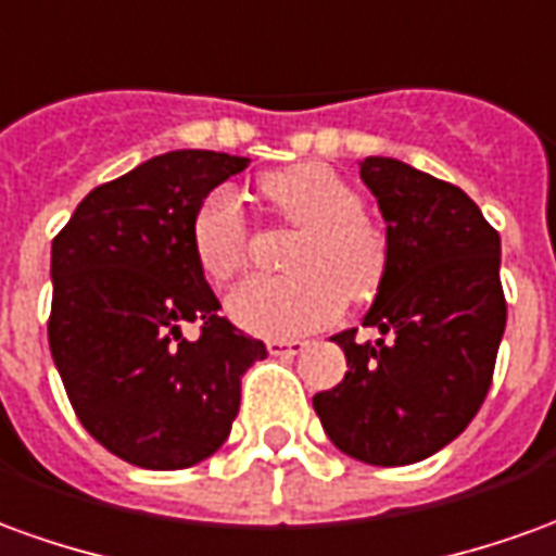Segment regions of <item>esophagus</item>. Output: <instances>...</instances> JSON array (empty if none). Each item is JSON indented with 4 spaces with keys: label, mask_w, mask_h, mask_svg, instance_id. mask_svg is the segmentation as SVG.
Listing matches in <instances>:
<instances>
[{
    "label": "esophagus",
    "mask_w": 556,
    "mask_h": 556,
    "mask_svg": "<svg viewBox=\"0 0 556 556\" xmlns=\"http://www.w3.org/2000/svg\"><path fill=\"white\" fill-rule=\"evenodd\" d=\"M306 340L301 337H289V340H267V352L270 355H279V358H291L298 352H304Z\"/></svg>",
    "instance_id": "1"
}]
</instances>
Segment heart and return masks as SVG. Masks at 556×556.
I'll return each instance as SVG.
<instances>
[{
    "instance_id": "1",
    "label": "heart",
    "mask_w": 556,
    "mask_h": 556,
    "mask_svg": "<svg viewBox=\"0 0 556 556\" xmlns=\"http://www.w3.org/2000/svg\"><path fill=\"white\" fill-rule=\"evenodd\" d=\"M262 195L301 235L282 277H255L228 294V316L258 337H294L331 321L343 301L370 298L386 274V238L364 219V201L321 162H301L262 177ZM192 255L204 277L228 282L250 258V225L235 189L219 186L189 225Z\"/></svg>"
}]
</instances>
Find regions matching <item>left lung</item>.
<instances>
[{"label": "left lung", "instance_id": "obj_1", "mask_svg": "<svg viewBox=\"0 0 556 556\" xmlns=\"http://www.w3.org/2000/svg\"><path fill=\"white\" fill-rule=\"evenodd\" d=\"M386 219V274L364 328L333 333L345 376L313 409L331 442L372 467H406L445 448L476 418L506 331L500 235L476 201L406 162H361Z\"/></svg>", "mask_w": 556, "mask_h": 556}]
</instances>
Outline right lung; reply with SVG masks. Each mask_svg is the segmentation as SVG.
<instances>
[{"label":"right lung","instance_id":"add662e5","mask_svg":"<svg viewBox=\"0 0 556 556\" xmlns=\"http://www.w3.org/2000/svg\"><path fill=\"white\" fill-rule=\"evenodd\" d=\"M247 165L213 150L153 156L96 186L53 238L50 355L89 437L135 467L211 457L238 418L240 376L267 358L219 316L189 240L204 195Z\"/></svg>","mask_w":556,"mask_h":556}]
</instances>
